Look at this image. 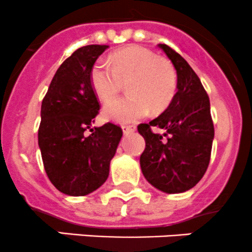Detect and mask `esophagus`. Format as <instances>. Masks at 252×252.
<instances>
[{
  "label": "esophagus",
  "mask_w": 252,
  "mask_h": 252,
  "mask_svg": "<svg viewBox=\"0 0 252 252\" xmlns=\"http://www.w3.org/2000/svg\"><path fill=\"white\" fill-rule=\"evenodd\" d=\"M134 129H136V126L134 125H124L123 126V132L125 134L131 133V132H133Z\"/></svg>",
  "instance_id": "1"
}]
</instances>
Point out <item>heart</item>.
Segmentation results:
<instances>
[{
	"label": "heart",
	"instance_id": "b5f03b06",
	"mask_svg": "<svg viewBox=\"0 0 252 252\" xmlns=\"http://www.w3.org/2000/svg\"><path fill=\"white\" fill-rule=\"evenodd\" d=\"M109 62L98 61L92 68L91 83L95 94L100 100L109 101L127 83L129 95L106 104L103 113L108 120L132 123L149 110L161 113L175 98V68L152 50L131 45L113 52Z\"/></svg>",
	"mask_w": 252,
	"mask_h": 252
}]
</instances>
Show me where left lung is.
Listing matches in <instances>:
<instances>
[{
    "instance_id": "obj_1",
    "label": "left lung",
    "mask_w": 252,
    "mask_h": 252,
    "mask_svg": "<svg viewBox=\"0 0 252 252\" xmlns=\"http://www.w3.org/2000/svg\"><path fill=\"white\" fill-rule=\"evenodd\" d=\"M178 74V92L170 105L149 124L138 125L146 141L139 158L142 173L149 184L166 193L192 189L205 175L211 159L214 126L210 98L200 78L181 55L159 44ZM152 126L166 129L154 134Z\"/></svg>"
}]
</instances>
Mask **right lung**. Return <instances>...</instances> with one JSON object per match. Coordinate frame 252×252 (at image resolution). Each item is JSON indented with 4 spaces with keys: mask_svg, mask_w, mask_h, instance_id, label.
Instances as JSON below:
<instances>
[{
    "mask_svg": "<svg viewBox=\"0 0 252 252\" xmlns=\"http://www.w3.org/2000/svg\"><path fill=\"white\" fill-rule=\"evenodd\" d=\"M108 45H87L62 62L41 103L39 148L47 178L68 196H86L109 176L123 129L106 123L93 127L99 114L91 71Z\"/></svg>",
    "mask_w": 252,
    "mask_h": 252,
    "instance_id": "obj_1",
    "label": "right lung"
}]
</instances>
